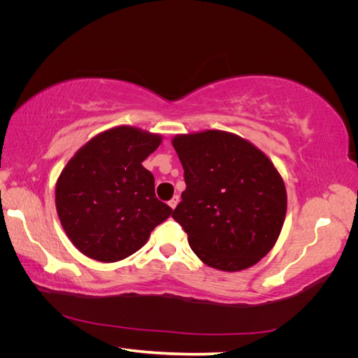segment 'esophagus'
I'll list each match as a JSON object with an SVG mask.
<instances>
[{
  "mask_svg": "<svg viewBox=\"0 0 358 358\" xmlns=\"http://www.w3.org/2000/svg\"><path fill=\"white\" fill-rule=\"evenodd\" d=\"M178 203H179V196H175V197H173V199L169 201V206H170L171 209H175L176 206H178Z\"/></svg>",
  "mask_w": 358,
  "mask_h": 358,
  "instance_id": "obj_1",
  "label": "esophagus"
}]
</instances>
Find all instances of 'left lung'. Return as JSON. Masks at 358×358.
<instances>
[{
	"instance_id": "left-lung-1",
	"label": "left lung",
	"mask_w": 358,
	"mask_h": 358,
	"mask_svg": "<svg viewBox=\"0 0 358 358\" xmlns=\"http://www.w3.org/2000/svg\"><path fill=\"white\" fill-rule=\"evenodd\" d=\"M187 188L173 220L204 264L239 272L268 254L282 230L287 191L273 162L248 140L220 129L171 140Z\"/></svg>"
}]
</instances>
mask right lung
I'll use <instances>...</instances> for the list:
<instances>
[{"instance_id":"add662e5","label":"right lung","mask_w":358,"mask_h":358,"mask_svg":"<svg viewBox=\"0 0 358 358\" xmlns=\"http://www.w3.org/2000/svg\"><path fill=\"white\" fill-rule=\"evenodd\" d=\"M161 136L121 125L92 137L64 167L55 203L64 231L82 254L115 263L142 248L173 209L155 197L142 162Z\"/></svg>"}]
</instances>
